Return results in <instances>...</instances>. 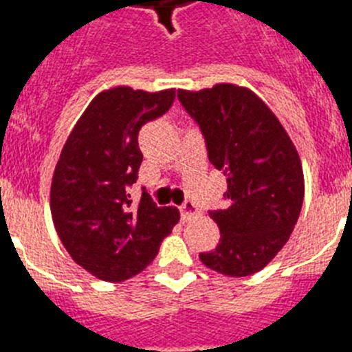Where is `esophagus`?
<instances>
[{
    "label": "esophagus",
    "instance_id": "1",
    "mask_svg": "<svg viewBox=\"0 0 352 352\" xmlns=\"http://www.w3.org/2000/svg\"><path fill=\"white\" fill-rule=\"evenodd\" d=\"M179 211H182V220L186 222V220H190L194 214L199 213V208L197 204L192 203V201H186V203H183V206L179 208Z\"/></svg>",
    "mask_w": 352,
    "mask_h": 352
}]
</instances>
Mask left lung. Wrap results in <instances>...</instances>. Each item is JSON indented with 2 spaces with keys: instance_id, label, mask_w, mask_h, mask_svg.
Returning a JSON list of instances; mask_svg holds the SVG:
<instances>
[{
  "instance_id": "obj_1",
  "label": "left lung",
  "mask_w": 352,
  "mask_h": 352,
  "mask_svg": "<svg viewBox=\"0 0 352 352\" xmlns=\"http://www.w3.org/2000/svg\"><path fill=\"white\" fill-rule=\"evenodd\" d=\"M178 98L227 179L226 208L210 211L220 241L199 257L222 275H254L282 250L298 222L305 195L300 155L272 109L248 88L222 82L178 89Z\"/></svg>"
}]
</instances>
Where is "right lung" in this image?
Masks as SVG:
<instances>
[{
	"label": "right lung",
	"instance_id": "right-lung-1",
	"mask_svg": "<svg viewBox=\"0 0 352 352\" xmlns=\"http://www.w3.org/2000/svg\"><path fill=\"white\" fill-rule=\"evenodd\" d=\"M176 89L116 86L98 93L68 135L51 185V214L70 257L93 276L123 282L158 254L178 223V208H158L146 192L132 204L142 125L166 114Z\"/></svg>",
	"mask_w": 352,
	"mask_h": 352
}]
</instances>
